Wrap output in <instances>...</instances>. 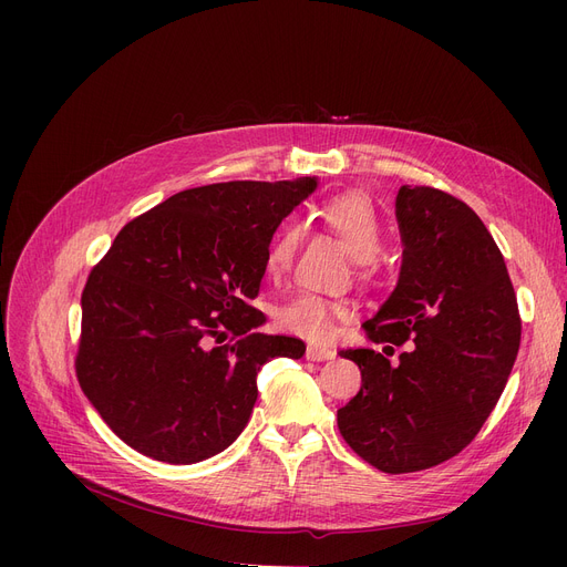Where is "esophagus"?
Instances as JSON below:
<instances>
[{
  "label": "esophagus",
  "instance_id": "obj_1",
  "mask_svg": "<svg viewBox=\"0 0 567 567\" xmlns=\"http://www.w3.org/2000/svg\"><path fill=\"white\" fill-rule=\"evenodd\" d=\"M306 359H308V361H331V359H336V351H333V349H326V347L310 344V347L306 349Z\"/></svg>",
  "mask_w": 567,
  "mask_h": 567
}]
</instances>
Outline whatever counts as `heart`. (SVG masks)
Returning a JSON list of instances; mask_svg holds the SVG:
<instances>
[{"label":"heart","mask_w":567,"mask_h":567,"mask_svg":"<svg viewBox=\"0 0 567 567\" xmlns=\"http://www.w3.org/2000/svg\"><path fill=\"white\" fill-rule=\"evenodd\" d=\"M317 220L331 229L355 261V276L368 282L377 274L374 257L383 248V225L377 208L365 193H342L323 199L315 208ZM299 227L285 223L264 252V271L271 280L287 274L299 248ZM351 310L342 301L323 299L317 293H296L293 299L276 308V323L282 331L312 342H323L336 333V323L349 319Z\"/></svg>","instance_id":"heart-1"}]
</instances>
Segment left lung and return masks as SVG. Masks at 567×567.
Returning <instances> with one entry per match:
<instances>
[{
	"mask_svg": "<svg viewBox=\"0 0 567 567\" xmlns=\"http://www.w3.org/2000/svg\"><path fill=\"white\" fill-rule=\"evenodd\" d=\"M395 216L400 280L363 323L385 347L340 351L363 383L338 409V427L374 468L413 473L455 457L481 432L515 365L522 319L503 255L468 204L402 186Z\"/></svg>",
	"mask_w": 567,
	"mask_h": 567,
	"instance_id": "left-lung-1",
	"label": "left lung"
}]
</instances>
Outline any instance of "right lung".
<instances>
[{"label": "right lung", "mask_w": 567, "mask_h": 567, "mask_svg": "<svg viewBox=\"0 0 567 567\" xmlns=\"http://www.w3.org/2000/svg\"><path fill=\"white\" fill-rule=\"evenodd\" d=\"M315 188L301 176L182 190L124 225L92 268L75 372L131 449L167 464L225 451L248 425L261 365L306 353L299 338L257 333L266 317L248 301L278 225ZM225 330L233 340L214 346Z\"/></svg>", "instance_id": "add662e5"}]
</instances>
